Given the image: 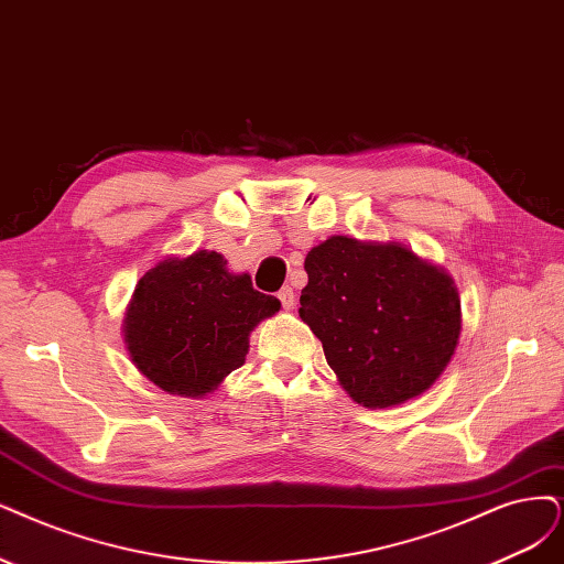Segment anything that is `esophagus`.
Segmentation results:
<instances>
[{
    "label": "esophagus",
    "instance_id": "obj_1",
    "mask_svg": "<svg viewBox=\"0 0 564 564\" xmlns=\"http://www.w3.org/2000/svg\"><path fill=\"white\" fill-rule=\"evenodd\" d=\"M279 302H281V306L285 308V311H290L295 306V293H293V288H281L279 290Z\"/></svg>",
    "mask_w": 564,
    "mask_h": 564
}]
</instances>
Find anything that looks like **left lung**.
<instances>
[{"instance_id":"8db88e82","label":"left lung","mask_w":564,"mask_h":564,"mask_svg":"<svg viewBox=\"0 0 564 564\" xmlns=\"http://www.w3.org/2000/svg\"><path fill=\"white\" fill-rule=\"evenodd\" d=\"M304 269L300 318L352 400L402 404L440 379L460 337V300L442 269L348 237L311 248Z\"/></svg>"}]
</instances>
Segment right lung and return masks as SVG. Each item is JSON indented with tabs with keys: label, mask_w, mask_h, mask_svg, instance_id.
<instances>
[{
	"label": "right lung",
	"mask_w": 564,
	"mask_h": 564,
	"mask_svg": "<svg viewBox=\"0 0 564 564\" xmlns=\"http://www.w3.org/2000/svg\"><path fill=\"white\" fill-rule=\"evenodd\" d=\"M218 253L164 260L139 281L124 341L143 377L174 394L199 398L243 365L248 335L281 302L235 276Z\"/></svg>",
	"instance_id": "right-lung-1"
}]
</instances>
